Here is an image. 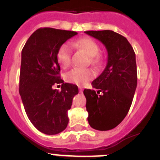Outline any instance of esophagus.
Masks as SVG:
<instances>
[{
	"label": "esophagus",
	"mask_w": 160,
	"mask_h": 160,
	"mask_svg": "<svg viewBox=\"0 0 160 160\" xmlns=\"http://www.w3.org/2000/svg\"><path fill=\"white\" fill-rule=\"evenodd\" d=\"M82 90H83L82 87H79V92H80V93H82Z\"/></svg>",
	"instance_id": "esophagus-1"
}]
</instances>
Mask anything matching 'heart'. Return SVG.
<instances>
[{
    "label": "heart",
    "instance_id": "heart-1",
    "mask_svg": "<svg viewBox=\"0 0 160 160\" xmlns=\"http://www.w3.org/2000/svg\"><path fill=\"white\" fill-rule=\"evenodd\" d=\"M74 46L83 49L90 57L92 64H98L100 62L98 56L99 46L97 42L90 38H82L74 43ZM72 53V46L69 42L62 44L59 47L57 53V58L59 64L62 67H67L70 63ZM94 76V73L90 69L73 68L66 73L65 78L68 82L74 83L78 86H84Z\"/></svg>",
    "mask_w": 160,
    "mask_h": 160
}]
</instances>
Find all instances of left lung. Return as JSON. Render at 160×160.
<instances>
[{
	"mask_svg": "<svg viewBox=\"0 0 160 160\" xmlns=\"http://www.w3.org/2000/svg\"><path fill=\"white\" fill-rule=\"evenodd\" d=\"M106 46V68L92 82L94 90L85 89L89 124L98 131L116 128L128 114L137 87L135 53L125 37L112 30L86 31ZM101 93V95L98 93Z\"/></svg>",
	"mask_w": 160,
	"mask_h": 160,
	"instance_id": "8db88e82",
	"label": "left lung"
}]
</instances>
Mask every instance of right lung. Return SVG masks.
Listing matches in <instances>:
<instances>
[{
  "mask_svg": "<svg viewBox=\"0 0 160 160\" xmlns=\"http://www.w3.org/2000/svg\"><path fill=\"white\" fill-rule=\"evenodd\" d=\"M76 34L74 31L40 28L22 49L20 95L30 122L46 135H56L66 129L67 112L73 98L78 94L77 86L61 79L57 58L59 47ZM54 84H62L60 92L53 90Z\"/></svg>",
  "mask_w": 160,
  "mask_h": 160,
  "instance_id": "add662e5",
  "label": "right lung"
}]
</instances>
